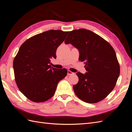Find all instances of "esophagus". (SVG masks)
I'll return each instance as SVG.
<instances>
[{
  "mask_svg": "<svg viewBox=\"0 0 132 132\" xmlns=\"http://www.w3.org/2000/svg\"><path fill=\"white\" fill-rule=\"evenodd\" d=\"M74 73H73V72H71V71H70V70H68V73H67V75H73V74H74Z\"/></svg>",
  "mask_w": 132,
  "mask_h": 132,
  "instance_id": "1",
  "label": "esophagus"
}]
</instances>
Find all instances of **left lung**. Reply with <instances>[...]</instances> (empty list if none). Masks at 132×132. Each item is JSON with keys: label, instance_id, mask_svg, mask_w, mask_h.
I'll list each match as a JSON object with an SVG mask.
<instances>
[{"label": "left lung", "instance_id": "obj_1", "mask_svg": "<svg viewBox=\"0 0 132 132\" xmlns=\"http://www.w3.org/2000/svg\"><path fill=\"white\" fill-rule=\"evenodd\" d=\"M79 51V61L85 62V74L78 72L75 94L82 101H101L113 90L120 73L116 54L110 44L99 35L84 29L70 32L64 41Z\"/></svg>", "mask_w": 132, "mask_h": 132}]
</instances>
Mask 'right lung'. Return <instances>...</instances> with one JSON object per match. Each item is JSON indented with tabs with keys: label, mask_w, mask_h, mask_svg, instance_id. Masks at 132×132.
<instances>
[{
	"label": "right lung",
	"mask_w": 132,
	"mask_h": 132,
	"mask_svg": "<svg viewBox=\"0 0 132 132\" xmlns=\"http://www.w3.org/2000/svg\"><path fill=\"white\" fill-rule=\"evenodd\" d=\"M69 32L49 30L35 35L20 46L13 62L15 79L20 91L30 100L43 102L54 95L58 83L67 74L56 69L50 59Z\"/></svg>",
	"instance_id": "obj_1"
}]
</instances>
